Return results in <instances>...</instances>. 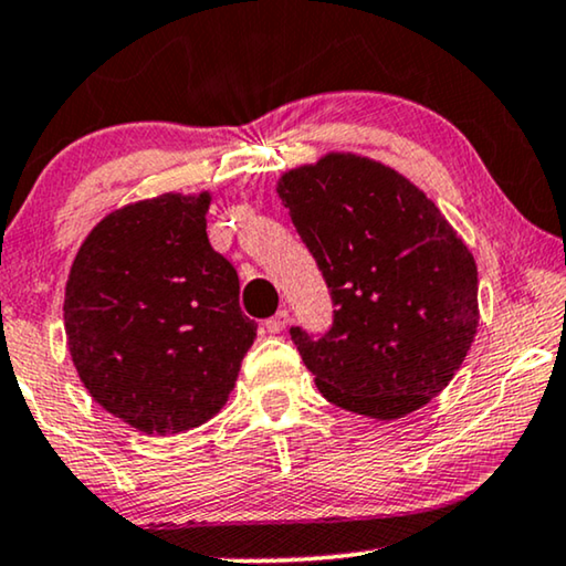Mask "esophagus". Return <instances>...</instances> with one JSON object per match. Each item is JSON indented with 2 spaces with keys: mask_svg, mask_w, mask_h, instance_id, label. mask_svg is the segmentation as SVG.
<instances>
[{
  "mask_svg": "<svg viewBox=\"0 0 566 566\" xmlns=\"http://www.w3.org/2000/svg\"><path fill=\"white\" fill-rule=\"evenodd\" d=\"M289 322H291V314L283 308V312H277L275 316H270V319L265 322V329L270 332V335H281V332L289 327Z\"/></svg>",
  "mask_w": 566,
  "mask_h": 566,
  "instance_id": "esophagus-1",
  "label": "esophagus"
}]
</instances>
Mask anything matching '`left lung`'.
Wrapping results in <instances>:
<instances>
[{
    "label": "left lung",
    "mask_w": 566,
    "mask_h": 566,
    "mask_svg": "<svg viewBox=\"0 0 566 566\" xmlns=\"http://www.w3.org/2000/svg\"><path fill=\"white\" fill-rule=\"evenodd\" d=\"M275 190L335 304L324 337L291 329L316 389L374 420L428 405L476 337L474 254L415 182L360 154H324Z\"/></svg>",
    "instance_id": "left-lung-1"
}]
</instances>
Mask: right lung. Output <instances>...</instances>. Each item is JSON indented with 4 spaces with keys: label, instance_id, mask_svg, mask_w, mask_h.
Returning a JSON list of instances; mask_svg holds the SVG:
<instances>
[{
    "label": "right lung",
    "instance_id": "1",
    "mask_svg": "<svg viewBox=\"0 0 566 566\" xmlns=\"http://www.w3.org/2000/svg\"><path fill=\"white\" fill-rule=\"evenodd\" d=\"M211 192H161L107 213L72 262L64 329L99 407L146 436L221 412L258 324L239 277L208 242Z\"/></svg>",
    "mask_w": 566,
    "mask_h": 566
}]
</instances>
